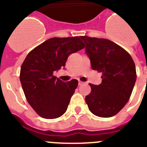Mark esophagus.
<instances>
[{
	"mask_svg": "<svg viewBox=\"0 0 147 147\" xmlns=\"http://www.w3.org/2000/svg\"><path fill=\"white\" fill-rule=\"evenodd\" d=\"M84 82H82V81H80V80H79V81H78V85H79V86H81V85H83V84H84Z\"/></svg>",
	"mask_w": 147,
	"mask_h": 147,
	"instance_id": "34e87169",
	"label": "esophagus"
}]
</instances>
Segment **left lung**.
Here are the masks:
<instances>
[{
    "instance_id": "left-lung-1",
    "label": "left lung",
    "mask_w": 147,
    "mask_h": 147,
    "mask_svg": "<svg viewBox=\"0 0 147 147\" xmlns=\"http://www.w3.org/2000/svg\"><path fill=\"white\" fill-rule=\"evenodd\" d=\"M94 70L102 73L98 86L89 83L86 96L88 109L94 115L109 117L117 115L128 101L136 80L132 57L121 46L105 38L81 36Z\"/></svg>"
}]
</instances>
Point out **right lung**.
<instances>
[{
  "instance_id": "right-lung-1",
  "label": "right lung",
  "mask_w": 147,
  "mask_h": 147,
  "mask_svg": "<svg viewBox=\"0 0 147 147\" xmlns=\"http://www.w3.org/2000/svg\"><path fill=\"white\" fill-rule=\"evenodd\" d=\"M80 37L50 38L32 49L22 64L20 78L26 99L43 118H57L67 109L78 81L64 83L53 73L65 66L71 53L84 49Z\"/></svg>"
}]
</instances>
